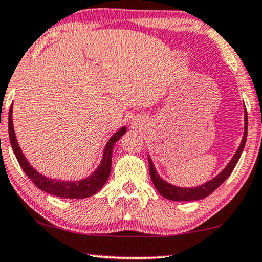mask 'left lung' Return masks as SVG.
<instances>
[{
  "label": "left lung",
  "instance_id": "left-lung-1",
  "mask_svg": "<svg viewBox=\"0 0 262 262\" xmlns=\"http://www.w3.org/2000/svg\"><path fill=\"white\" fill-rule=\"evenodd\" d=\"M247 134H248V115L247 110L244 108V132H243V138L241 141V144L238 149H237L235 155L232 156L229 164L225 166V168L223 169L219 174H216L214 178L210 181L203 183V184L199 186H191V188H183V186H176L171 184V183L166 182L164 178H161L158 171H156L152 160L150 159V155L148 154V162H149V173H150V178L152 184H154L155 189L158 190L159 193L161 196H164L165 199L171 200V201H199L209 196L214 190H216L224 182L229 178L231 172L233 171V168L236 167L237 162H238L241 155L244 149L247 142Z\"/></svg>",
  "mask_w": 262,
  "mask_h": 262
}]
</instances>
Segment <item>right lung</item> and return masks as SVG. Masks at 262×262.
<instances>
[{"instance_id":"1","label":"right lung","mask_w":262,"mask_h":262,"mask_svg":"<svg viewBox=\"0 0 262 262\" xmlns=\"http://www.w3.org/2000/svg\"><path fill=\"white\" fill-rule=\"evenodd\" d=\"M13 106H11L8 115V132H9V141L13 151L16 156L19 165L21 166L23 171L26 173V176L31 179L33 184L37 188L43 190V191L50 193V195L57 196L61 199H86L90 196L97 193L102 189V186L106 184L111 174L112 167V152L115 142L120 139L121 136L126 134V126L120 127L117 132L112 135V137L108 139L106 147L103 149L102 154V160L97 168L91 173L90 176L85 178L79 179V181H60V179H53L49 177H46L33 168L31 164L27 161L25 155L23 154L21 148L16 141V136L14 132V126H13Z\"/></svg>"}]
</instances>
